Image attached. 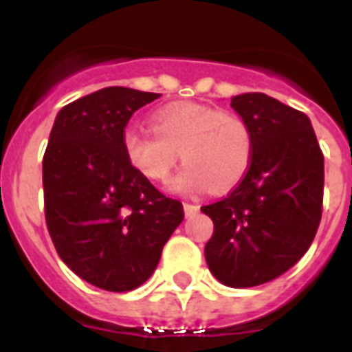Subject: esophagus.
I'll list each match as a JSON object with an SVG mask.
<instances>
[{
    "mask_svg": "<svg viewBox=\"0 0 352 352\" xmlns=\"http://www.w3.org/2000/svg\"><path fill=\"white\" fill-rule=\"evenodd\" d=\"M183 207L186 217H192V214H196L199 211V206H196V204H184Z\"/></svg>",
    "mask_w": 352,
    "mask_h": 352,
    "instance_id": "34e87169",
    "label": "esophagus"
}]
</instances>
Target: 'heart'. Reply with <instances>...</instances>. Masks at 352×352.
Instances as JSON below:
<instances>
[{"label": "heart", "instance_id": "heart-1", "mask_svg": "<svg viewBox=\"0 0 352 352\" xmlns=\"http://www.w3.org/2000/svg\"><path fill=\"white\" fill-rule=\"evenodd\" d=\"M151 124L153 131H124L122 151L131 168L153 183H168L177 156L184 162L173 181L179 192L206 186L217 192L230 190L251 168L252 130L234 113L199 103H175L154 111Z\"/></svg>", "mask_w": 352, "mask_h": 352}]
</instances>
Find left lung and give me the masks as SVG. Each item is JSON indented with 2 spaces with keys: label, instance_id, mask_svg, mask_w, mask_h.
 I'll list each match as a JSON object with an SVG mask.
<instances>
[{
  "label": "left lung",
  "instance_id": "1",
  "mask_svg": "<svg viewBox=\"0 0 352 352\" xmlns=\"http://www.w3.org/2000/svg\"><path fill=\"white\" fill-rule=\"evenodd\" d=\"M232 107L251 126V168L226 198L201 207L213 221L206 262L222 285L249 288L277 279L302 258L322 217L324 156L309 118L265 94Z\"/></svg>",
  "mask_w": 352,
  "mask_h": 352
}]
</instances>
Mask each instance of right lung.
Listing matches in <instances>:
<instances>
[{
  "label": "right lung",
  "instance_id": "1",
  "mask_svg": "<svg viewBox=\"0 0 352 352\" xmlns=\"http://www.w3.org/2000/svg\"><path fill=\"white\" fill-rule=\"evenodd\" d=\"M160 94L109 87L58 113L43 156L45 219L60 258L109 292L141 287L183 222V204L131 168L122 133Z\"/></svg>",
  "mask_w": 352,
  "mask_h": 352
}]
</instances>
